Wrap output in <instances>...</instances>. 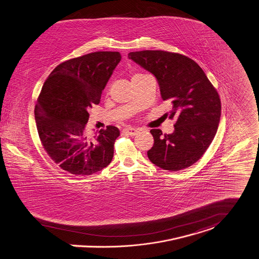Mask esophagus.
<instances>
[{"instance_id":"obj_1","label":"esophagus","mask_w":259,"mask_h":259,"mask_svg":"<svg viewBox=\"0 0 259 259\" xmlns=\"http://www.w3.org/2000/svg\"><path fill=\"white\" fill-rule=\"evenodd\" d=\"M122 133L125 135H128V136H136L139 133V131L136 128H133V127H125V128H123Z\"/></svg>"}]
</instances>
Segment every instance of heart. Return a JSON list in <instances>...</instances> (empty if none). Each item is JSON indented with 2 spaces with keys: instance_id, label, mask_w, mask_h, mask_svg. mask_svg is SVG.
Instances as JSON below:
<instances>
[{
  "instance_id": "heart-1",
  "label": "heart",
  "mask_w": 259,
  "mask_h": 259,
  "mask_svg": "<svg viewBox=\"0 0 259 259\" xmlns=\"http://www.w3.org/2000/svg\"><path fill=\"white\" fill-rule=\"evenodd\" d=\"M140 75H141V74H136V75H134V77H137V76H140ZM133 77V78H134Z\"/></svg>"
}]
</instances>
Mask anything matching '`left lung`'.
Wrapping results in <instances>:
<instances>
[{"label":"left lung","instance_id":"obj_1","mask_svg":"<svg viewBox=\"0 0 259 259\" xmlns=\"http://www.w3.org/2000/svg\"><path fill=\"white\" fill-rule=\"evenodd\" d=\"M128 58L152 73L158 81L163 101L173 107L174 132L162 135L151 130L153 146L147 156L153 164L178 171L197 162L217 134L221 118V100L203 69L185 55L163 50L130 52Z\"/></svg>","mask_w":259,"mask_h":259}]
</instances>
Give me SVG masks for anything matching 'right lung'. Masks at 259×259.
I'll use <instances>...</instances> for the list:
<instances>
[{
  "label": "right lung",
  "mask_w": 259,
  "mask_h": 259,
  "mask_svg": "<svg viewBox=\"0 0 259 259\" xmlns=\"http://www.w3.org/2000/svg\"><path fill=\"white\" fill-rule=\"evenodd\" d=\"M117 51H97L56 66L37 98L34 117L41 144L49 157L73 175H92L111 163L118 127L99 134L85 132L89 110L100 103L113 71Z\"/></svg>",
  "instance_id": "1"
}]
</instances>
